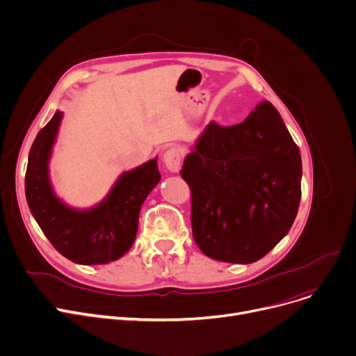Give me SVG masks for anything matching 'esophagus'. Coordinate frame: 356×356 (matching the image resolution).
<instances>
[{
  "label": "esophagus",
  "mask_w": 356,
  "mask_h": 356,
  "mask_svg": "<svg viewBox=\"0 0 356 356\" xmlns=\"http://www.w3.org/2000/svg\"><path fill=\"white\" fill-rule=\"evenodd\" d=\"M163 163L166 166V170L171 172H178L181 170V162H182V152L177 146H171V148L166 149L163 152Z\"/></svg>",
  "instance_id": "obj_1"
}]
</instances>
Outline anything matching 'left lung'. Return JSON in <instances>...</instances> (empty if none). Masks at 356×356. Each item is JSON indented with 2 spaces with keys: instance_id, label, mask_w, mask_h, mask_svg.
I'll return each instance as SVG.
<instances>
[{
  "instance_id": "8db88e82",
  "label": "left lung",
  "mask_w": 356,
  "mask_h": 356,
  "mask_svg": "<svg viewBox=\"0 0 356 356\" xmlns=\"http://www.w3.org/2000/svg\"><path fill=\"white\" fill-rule=\"evenodd\" d=\"M181 177L191 188L194 240L218 261L260 260L289 233L299 210L300 152L267 100L234 127L208 123Z\"/></svg>"
}]
</instances>
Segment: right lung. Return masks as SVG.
Here are the masks:
<instances>
[{"label":"right lung","mask_w":356,"mask_h":356,"mask_svg":"<svg viewBox=\"0 0 356 356\" xmlns=\"http://www.w3.org/2000/svg\"><path fill=\"white\" fill-rule=\"evenodd\" d=\"M63 112L57 111L30 149L26 198L40 228L57 252L77 264H106L132 247L143 201L161 179L156 158L123 172L108 195L88 210H77L54 193L49 162Z\"/></svg>","instance_id":"add662e5"}]
</instances>
